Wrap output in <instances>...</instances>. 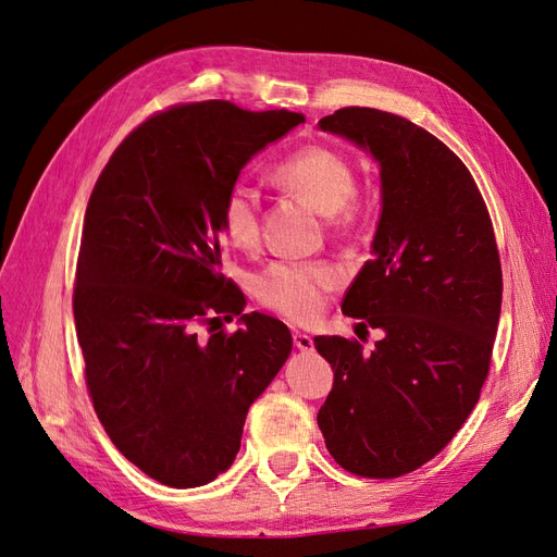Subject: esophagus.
<instances>
[{
  "mask_svg": "<svg viewBox=\"0 0 557 557\" xmlns=\"http://www.w3.org/2000/svg\"><path fill=\"white\" fill-rule=\"evenodd\" d=\"M293 344L299 350H313V339L305 332H293Z\"/></svg>",
  "mask_w": 557,
  "mask_h": 557,
  "instance_id": "esophagus-1",
  "label": "esophagus"
}]
</instances>
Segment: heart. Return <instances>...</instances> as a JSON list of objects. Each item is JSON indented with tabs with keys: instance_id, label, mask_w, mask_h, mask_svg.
I'll list each match as a JSON object with an SVG mask.
<instances>
[{
	"instance_id": "heart-1",
	"label": "heart",
	"mask_w": 557,
	"mask_h": 557,
	"mask_svg": "<svg viewBox=\"0 0 557 557\" xmlns=\"http://www.w3.org/2000/svg\"><path fill=\"white\" fill-rule=\"evenodd\" d=\"M278 188L305 195L313 205L330 213L334 227H350L358 209L356 172L352 164L330 146H301L278 160L272 172ZM260 193L252 185L232 183L221 201V230L232 246L252 250L260 242ZM339 283V272L325 262L278 260L269 264L256 281L260 305L276 311L293 323H309L323 311L327 293Z\"/></svg>"
}]
</instances>
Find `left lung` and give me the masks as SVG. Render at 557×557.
Listing matches in <instances>:
<instances>
[{
  "label": "left lung",
  "instance_id": "left-lung-1",
  "mask_svg": "<svg viewBox=\"0 0 557 557\" xmlns=\"http://www.w3.org/2000/svg\"><path fill=\"white\" fill-rule=\"evenodd\" d=\"M381 164L374 256L344 295L358 339L315 336L334 372L318 428L336 465L397 479L430 462L476 407L491 372L502 262L491 213L453 150L407 117L344 107L318 123Z\"/></svg>",
  "mask_w": 557,
  "mask_h": 557
}]
</instances>
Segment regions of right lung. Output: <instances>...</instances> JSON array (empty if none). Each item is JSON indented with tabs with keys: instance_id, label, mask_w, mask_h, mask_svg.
<instances>
[{
	"instance_id": "obj_1",
	"label": "right lung",
	"mask_w": 557,
	"mask_h": 557,
	"mask_svg": "<svg viewBox=\"0 0 557 557\" xmlns=\"http://www.w3.org/2000/svg\"><path fill=\"white\" fill-rule=\"evenodd\" d=\"M299 123L225 99L174 104L127 134L92 188L74 283L88 395L115 448L164 485H205L234 462L248 407L290 356L272 315L213 327L246 301L221 272L223 195Z\"/></svg>"
}]
</instances>
